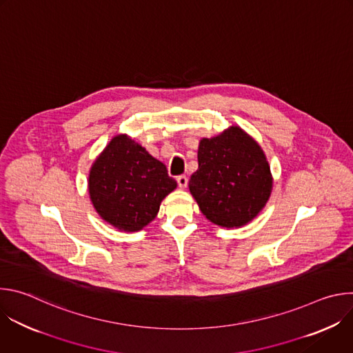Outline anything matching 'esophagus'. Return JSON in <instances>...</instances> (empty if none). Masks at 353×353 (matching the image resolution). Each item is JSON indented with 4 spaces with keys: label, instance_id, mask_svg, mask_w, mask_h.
Instances as JSON below:
<instances>
[{
    "label": "esophagus",
    "instance_id": "1",
    "mask_svg": "<svg viewBox=\"0 0 353 353\" xmlns=\"http://www.w3.org/2000/svg\"><path fill=\"white\" fill-rule=\"evenodd\" d=\"M187 183H188L187 176H179V177H177V184H179L180 188H185V187H187Z\"/></svg>",
    "mask_w": 353,
    "mask_h": 353
}]
</instances>
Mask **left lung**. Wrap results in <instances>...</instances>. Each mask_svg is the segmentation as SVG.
<instances>
[{"label": "left lung", "instance_id": "8db88e82", "mask_svg": "<svg viewBox=\"0 0 353 353\" xmlns=\"http://www.w3.org/2000/svg\"><path fill=\"white\" fill-rule=\"evenodd\" d=\"M272 184L263 148L239 125L199 141L188 188L210 222L226 229L250 223L267 205Z\"/></svg>", "mask_w": 353, "mask_h": 353}]
</instances>
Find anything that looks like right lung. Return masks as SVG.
Masks as SVG:
<instances>
[{
	"instance_id": "right-lung-1",
	"label": "right lung",
	"mask_w": 353,
	"mask_h": 353,
	"mask_svg": "<svg viewBox=\"0 0 353 353\" xmlns=\"http://www.w3.org/2000/svg\"><path fill=\"white\" fill-rule=\"evenodd\" d=\"M177 183L166 166L127 134L110 139L93 161L88 190L94 211L120 232H139L152 222Z\"/></svg>"
}]
</instances>
